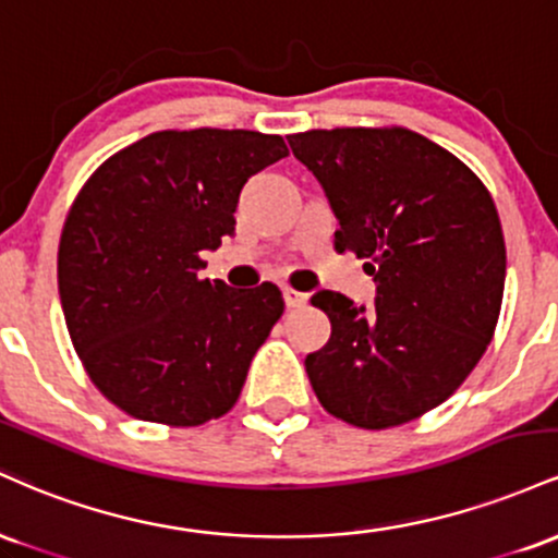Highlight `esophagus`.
Listing matches in <instances>:
<instances>
[{
    "instance_id": "esophagus-1",
    "label": "esophagus",
    "mask_w": 558,
    "mask_h": 558,
    "mask_svg": "<svg viewBox=\"0 0 558 558\" xmlns=\"http://www.w3.org/2000/svg\"><path fill=\"white\" fill-rule=\"evenodd\" d=\"M283 299H286L288 310H299V306H304L306 301H310V296H306V293H301V291H296V288H291V286L283 288Z\"/></svg>"
}]
</instances>
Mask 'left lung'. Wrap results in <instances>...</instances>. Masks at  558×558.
I'll return each instance as SVG.
<instances>
[{
  "mask_svg": "<svg viewBox=\"0 0 558 558\" xmlns=\"http://www.w3.org/2000/svg\"><path fill=\"white\" fill-rule=\"evenodd\" d=\"M341 228L336 252L373 275V310L319 291L330 341L306 375L332 417L386 430L440 407L470 377L501 315L506 243L490 191L459 157L409 128L288 136Z\"/></svg>",
  "mask_w": 558,
  "mask_h": 558,
  "instance_id": "8db88e82",
  "label": "left lung"
}]
</instances>
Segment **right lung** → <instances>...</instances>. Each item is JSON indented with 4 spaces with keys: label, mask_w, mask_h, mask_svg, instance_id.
<instances>
[{
    "label": "right lung",
    "mask_w": 558,
    "mask_h": 558,
    "mask_svg": "<svg viewBox=\"0 0 558 558\" xmlns=\"http://www.w3.org/2000/svg\"><path fill=\"white\" fill-rule=\"evenodd\" d=\"M288 157L259 131H157L92 172L65 217L57 283L75 354L136 420L196 427L239 401L248 364L286 310L280 288L198 278L235 233L254 172Z\"/></svg>",
    "instance_id": "add662e5"
}]
</instances>
